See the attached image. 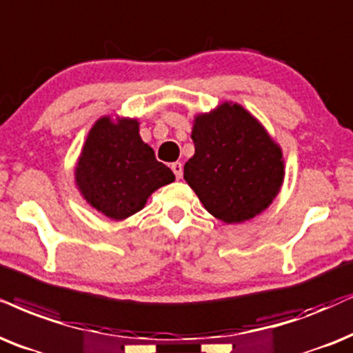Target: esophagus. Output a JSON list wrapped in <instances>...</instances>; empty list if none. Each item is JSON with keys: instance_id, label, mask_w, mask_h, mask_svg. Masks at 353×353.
Here are the masks:
<instances>
[{"instance_id": "1", "label": "esophagus", "mask_w": 353, "mask_h": 353, "mask_svg": "<svg viewBox=\"0 0 353 353\" xmlns=\"http://www.w3.org/2000/svg\"><path fill=\"white\" fill-rule=\"evenodd\" d=\"M171 169H172L174 176H176V179H181L182 171H184V168H182V163H172Z\"/></svg>"}]
</instances>
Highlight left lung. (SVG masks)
<instances>
[{
	"instance_id": "left-lung-1",
	"label": "left lung",
	"mask_w": 353,
	"mask_h": 353,
	"mask_svg": "<svg viewBox=\"0 0 353 353\" xmlns=\"http://www.w3.org/2000/svg\"><path fill=\"white\" fill-rule=\"evenodd\" d=\"M195 154L184 179L203 207L225 223H241L269 207L283 181L282 151L238 104L195 119Z\"/></svg>"
}]
</instances>
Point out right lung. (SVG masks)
<instances>
[{"label": "right lung", "mask_w": 353, "mask_h": 353, "mask_svg": "<svg viewBox=\"0 0 353 353\" xmlns=\"http://www.w3.org/2000/svg\"><path fill=\"white\" fill-rule=\"evenodd\" d=\"M174 181L166 164L141 141L137 120H97L77 168V184L92 207L112 220L143 208L146 199Z\"/></svg>", "instance_id": "1"}]
</instances>
